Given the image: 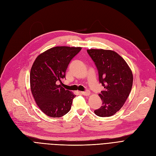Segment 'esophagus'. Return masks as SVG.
Wrapping results in <instances>:
<instances>
[{
	"instance_id": "obj_1",
	"label": "esophagus",
	"mask_w": 156,
	"mask_h": 156,
	"mask_svg": "<svg viewBox=\"0 0 156 156\" xmlns=\"http://www.w3.org/2000/svg\"><path fill=\"white\" fill-rule=\"evenodd\" d=\"M81 94L84 96H89L90 94V91L89 90H86V91H82Z\"/></svg>"
}]
</instances>
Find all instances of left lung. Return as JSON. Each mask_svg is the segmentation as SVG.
Listing matches in <instances>:
<instances>
[{
  "instance_id": "obj_1",
  "label": "left lung",
  "mask_w": 156,
  "mask_h": 156,
  "mask_svg": "<svg viewBox=\"0 0 156 156\" xmlns=\"http://www.w3.org/2000/svg\"><path fill=\"white\" fill-rule=\"evenodd\" d=\"M98 72L104 90L99 94L102 105L94 111L100 117H109L123 107L131 91L133 75L123 58L111 50L87 49Z\"/></svg>"
}]
</instances>
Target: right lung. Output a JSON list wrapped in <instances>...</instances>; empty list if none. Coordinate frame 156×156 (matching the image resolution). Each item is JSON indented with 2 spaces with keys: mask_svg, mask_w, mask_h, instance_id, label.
I'll return each mask as SVG.
<instances>
[{
  "mask_svg": "<svg viewBox=\"0 0 156 156\" xmlns=\"http://www.w3.org/2000/svg\"><path fill=\"white\" fill-rule=\"evenodd\" d=\"M81 49L58 46L38 55L33 63L30 72L31 93L40 110L49 117L60 118L70 111L76 95L62 87V80L71 60Z\"/></svg>",
  "mask_w": 156,
  "mask_h": 156,
  "instance_id": "obj_1",
  "label": "right lung"
}]
</instances>
